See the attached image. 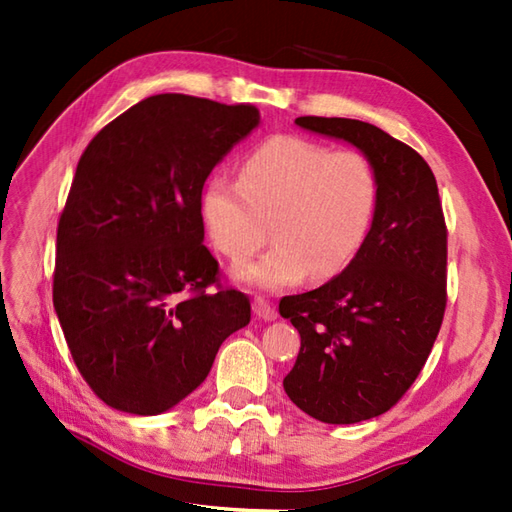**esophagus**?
<instances>
[{
	"label": "esophagus",
	"mask_w": 512,
	"mask_h": 512,
	"mask_svg": "<svg viewBox=\"0 0 512 512\" xmlns=\"http://www.w3.org/2000/svg\"><path fill=\"white\" fill-rule=\"evenodd\" d=\"M253 312H255L257 319H264V321H275L277 319V312L270 308V303H266L264 299L253 301Z\"/></svg>",
	"instance_id": "1"
}]
</instances>
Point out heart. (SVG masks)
Here are the masks:
<instances>
[{"instance_id":"b5f03b06","label":"heart","mask_w":512,"mask_h":512,"mask_svg":"<svg viewBox=\"0 0 512 512\" xmlns=\"http://www.w3.org/2000/svg\"><path fill=\"white\" fill-rule=\"evenodd\" d=\"M376 176L352 149L325 147L301 136H273L246 156L239 180L215 173L202 191V220L213 246L242 264L273 246L233 279L277 292L312 275L328 279L358 253L376 209Z\"/></svg>"}]
</instances>
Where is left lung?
<instances>
[{"label": "left lung", "mask_w": 512, "mask_h": 512, "mask_svg": "<svg viewBox=\"0 0 512 512\" xmlns=\"http://www.w3.org/2000/svg\"><path fill=\"white\" fill-rule=\"evenodd\" d=\"M295 123L356 147L376 176L372 226L352 262L279 303L301 334L288 398L321 422L354 424L394 407L427 363L447 306V226L418 151L354 118Z\"/></svg>", "instance_id": "8db88e82"}]
</instances>
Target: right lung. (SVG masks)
<instances>
[{"label": "right lung", "mask_w": 512, "mask_h": 512, "mask_svg": "<svg viewBox=\"0 0 512 512\" xmlns=\"http://www.w3.org/2000/svg\"><path fill=\"white\" fill-rule=\"evenodd\" d=\"M253 105L156 94L92 138L57 228L52 301L70 354L105 405L158 416L209 376L250 321L248 297L209 292L202 187L259 127Z\"/></svg>", "instance_id": "add662e5"}]
</instances>
